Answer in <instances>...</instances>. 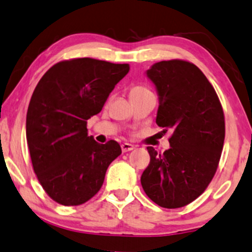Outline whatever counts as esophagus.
<instances>
[{
	"label": "esophagus",
	"mask_w": 252,
	"mask_h": 252,
	"mask_svg": "<svg viewBox=\"0 0 252 252\" xmlns=\"http://www.w3.org/2000/svg\"><path fill=\"white\" fill-rule=\"evenodd\" d=\"M121 148H122L123 153H126V152H130V151L134 150V146H133V145L129 144V143H125V144L121 145Z\"/></svg>",
	"instance_id": "obj_1"
}]
</instances>
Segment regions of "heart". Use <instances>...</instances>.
<instances>
[{
  "label": "heart",
  "mask_w": 252,
  "mask_h": 252,
  "mask_svg": "<svg viewBox=\"0 0 252 252\" xmlns=\"http://www.w3.org/2000/svg\"><path fill=\"white\" fill-rule=\"evenodd\" d=\"M143 90H146V89H145V88H143V87H133L132 89H131V92H133V91H143Z\"/></svg>",
  "instance_id": "heart-1"
}]
</instances>
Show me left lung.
<instances>
[{"label":"left lung","instance_id":"1","mask_svg":"<svg viewBox=\"0 0 252 252\" xmlns=\"http://www.w3.org/2000/svg\"><path fill=\"white\" fill-rule=\"evenodd\" d=\"M146 76L158 95L157 125L173 132L163 154L147 147L151 161L141 186L160 207L182 208L214 178L224 146V112L214 87L194 63H155Z\"/></svg>","mask_w":252,"mask_h":252}]
</instances>
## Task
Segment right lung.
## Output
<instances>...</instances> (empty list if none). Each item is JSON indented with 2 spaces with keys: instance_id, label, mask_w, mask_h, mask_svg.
Segmentation results:
<instances>
[{
  "instance_id": "1",
  "label": "right lung",
  "mask_w": 252,
  "mask_h": 252,
  "mask_svg": "<svg viewBox=\"0 0 252 252\" xmlns=\"http://www.w3.org/2000/svg\"><path fill=\"white\" fill-rule=\"evenodd\" d=\"M129 63L79 58L56 63L42 76L26 116L34 172L63 205L82 204L100 189L108 165L122 153L115 140L98 144L87 121L102 109Z\"/></svg>"
}]
</instances>
